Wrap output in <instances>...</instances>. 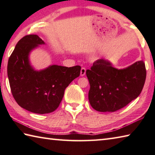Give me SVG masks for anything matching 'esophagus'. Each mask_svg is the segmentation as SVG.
Instances as JSON below:
<instances>
[{
  "label": "esophagus",
  "instance_id": "34e87169",
  "mask_svg": "<svg viewBox=\"0 0 155 155\" xmlns=\"http://www.w3.org/2000/svg\"><path fill=\"white\" fill-rule=\"evenodd\" d=\"M85 72H86V69L85 68L83 67L81 70V77H83V76H85Z\"/></svg>",
  "mask_w": 155,
  "mask_h": 155
}]
</instances>
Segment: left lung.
<instances>
[{"label":"left lung","instance_id":"obj_1","mask_svg":"<svg viewBox=\"0 0 155 155\" xmlns=\"http://www.w3.org/2000/svg\"><path fill=\"white\" fill-rule=\"evenodd\" d=\"M86 75L90 85L88 98L91 106L98 111L114 112L139 96L145 83L146 70L143 61L117 70L102 59L94 62Z\"/></svg>","mask_w":155,"mask_h":155}]
</instances>
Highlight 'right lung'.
I'll use <instances>...</instances> for the list:
<instances>
[{"mask_svg": "<svg viewBox=\"0 0 155 155\" xmlns=\"http://www.w3.org/2000/svg\"><path fill=\"white\" fill-rule=\"evenodd\" d=\"M44 41L37 35H27L19 40L7 65L10 88L15 101L23 109L35 114L51 113L59 106L64 91L79 77L80 65L68 68L53 65L41 71L34 70L28 53Z\"/></svg>", "mask_w": 155, "mask_h": 155, "instance_id": "1", "label": "right lung"}]
</instances>
